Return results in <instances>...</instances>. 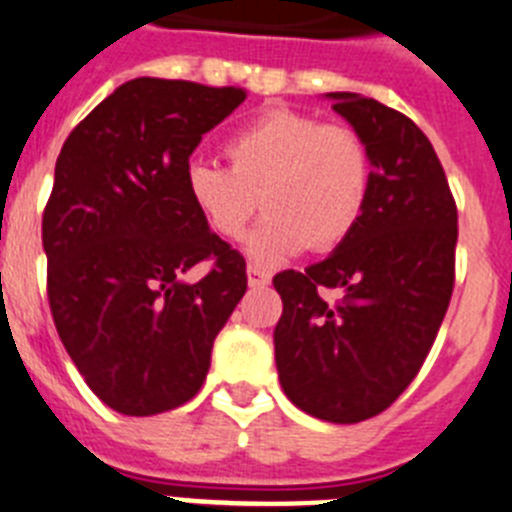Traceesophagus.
<instances>
[{
	"label": "esophagus",
	"instance_id": "34e87169",
	"mask_svg": "<svg viewBox=\"0 0 512 512\" xmlns=\"http://www.w3.org/2000/svg\"><path fill=\"white\" fill-rule=\"evenodd\" d=\"M247 281H250L252 288H265L270 286V273L265 268L250 265V268H247Z\"/></svg>",
	"mask_w": 512,
	"mask_h": 512
}]
</instances>
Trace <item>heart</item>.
Returning <instances> with one entry per match:
<instances>
[{"mask_svg": "<svg viewBox=\"0 0 512 512\" xmlns=\"http://www.w3.org/2000/svg\"><path fill=\"white\" fill-rule=\"evenodd\" d=\"M224 154L229 167L206 159L185 164V195L203 224L231 242L247 234L260 203L268 208L250 239L257 262H278L306 247L335 250L361 224L371 154L355 128L270 110L231 133Z\"/></svg>", "mask_w": 512, "mask_h": 512, "instance_id": "obj_1", "label": "heart"}]
</instances>
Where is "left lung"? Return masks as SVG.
Returning a JSON list of instances; mask_svg holds the SVG:
<instances>
[{
    "label": "left lung",
    "mask_w": 512,
    "mask_h": 512,
    "mask_svg": "<svg viewBox=\"0 0 512 512\" xmlns=\"http://www.w3.org/2000/svg\"><path fill=\"white\" fill-rule=\"evenodd\" d=\"M327 97L366 141L371 195L327 260L275 275L273 342L286 397L350 425L397 402L428 358L453 293L459 213L441 159L407 115L355 92ZM324 287L338 299L324 300Z\"/></svg>",
    "instance_id": "left-lung-1"
}]
</instances>
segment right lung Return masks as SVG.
Masks as SVG:
<instances>
[{
	"label": "right lung",
	"mask_w": 512,
	"mask_h": 512,
	"mask_svg": "<svg viewBox=\"0 0 512 512\" xmlns=\"http://www.w3.org/2000/svg\"><path fill=\"white\" fill-rule=\"evenodd\" d=\"M244 97L239 87L131 79L61 146L43 211L48 304L87 386L121 415L193 399L247 291L244 257L185 195L190 154ZM201 261L207 275L185 282Z\"/></svg>",
	"instance_id": "obj_1"
}]
</instances>
